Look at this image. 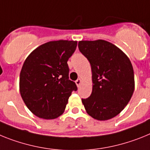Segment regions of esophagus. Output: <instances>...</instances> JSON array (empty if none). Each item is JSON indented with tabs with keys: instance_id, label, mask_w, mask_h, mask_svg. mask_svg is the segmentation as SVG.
Returning <instances> with one entry per match:
<instances>
[{
	"instance_id": "1",
	"label": "esophagus",
	"mask_w": 150,
	"mask_h": 150,
	"mask_svg": "<svg viewBox=\"0 0 150 150\" xmlns=\"http://www.w3.org/2000/svg\"><path fill=\"white\" fill-rule=\"evenodd\" d=\"M81 82H82V81H81V79H77V80L75 81V84H77V86H78V87H79V86H80V84H81Z\"/></svg>"
}]
</instances>
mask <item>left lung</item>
Instances as JSON below:
<instances>
[{"mask_svg":"<svg viewBox=\"0 0 150 150\" xmlns=\"http://www.w3.org/2000/svg\"><path fill=\"white\" fill-rule=\"evenodd\" d=\"M79 50L88 59L92 71L93 90L82 99L92 118L105 121L125 109L134 91V75L129 58L112 43L104 40L81 41Z\"/></svg>","mask_w":150,"mask_h":150,"instance_id":"left-lung-1","label":"left lung"}]
</instances>
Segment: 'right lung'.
Masks as SVG:
<instances>
[{
	"label": "right lung",
	"mask_w": 150,
	"mask_h": 150,
	"mask_svg": "<svg viewBox=\"0 0 150 150\" xmlns=\"http://www.w3.org/2000/svg\"><path fill=\"white\" fill-rule=\"evenodd\" d=\"M77 41H49L37 47L25 60L19 91L25 104L39 118L54 119L64 112L75 83L69 79L67 64Z\"/></svg>",
	"instance_id": "1"
}]
</instances>
